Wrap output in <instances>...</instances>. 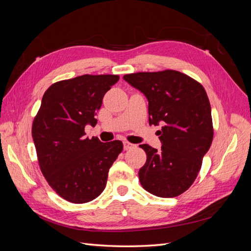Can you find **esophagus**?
<instances>
[{
  "mask_svg": "<svg viewBox=\"0 0 251 251\" xmlns=\"http://www.w3.org/2000/svg\"><path fill=\"white\" fill-rule=\"evenodd\" d=\"M133 147H134V144H132V143H130V142H127V141L124 142V150H125V151L130 150V149H132Z\"/></svg>",
  "mask_w": 251,
  "mask_h": 251,
  "instance_id": "1",
  "label": "esophagus"
}]
</instances>
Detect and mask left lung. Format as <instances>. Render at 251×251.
<instances>
[{
	"label": "left lung",
	"instance_id": "8db88e82",
	"mask_svg": "<svg viewBox=\"0 0 251 251\" xmlns=\"http://www.w3.org/2000/svg\"><path fill=\"white\" fill-rule=\"evenodd\" d=\"M124 78L148 98L150 125L163 126L158 131L161 150L139 146L147 154L138 173L142 187L161 198L183 194L198 176L214 138L206 91L175 70L131 73Z\"/></svg>",
	"mask_w": 251,
	"mask_h": 251
}]
</instances>
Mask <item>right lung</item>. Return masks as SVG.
I'll use <instances>...</instances> for the list:
<instances>
[{
	"mask_svg": "<svg viewBox=\"0 0 251 251\" xmlns=\"http://www.w3.org/2000/svg\"><path fill=\"white\" fill-rule=\"evenodd\" d=\"M119 76L85 74L51 85L45 92L32 124L40 169L63 199L87 203L107 184L113 162L123 151L120 140L101 142L86 137L85 126H95L102 98Z\"/></svg>",
	"mask_w": 251,
	"mask_h": 251,
	"instance_id": "1",
	"label": "right lung"
}]
</instances>
